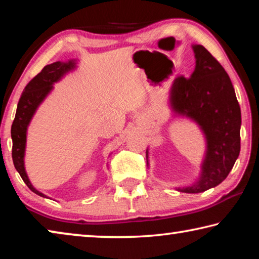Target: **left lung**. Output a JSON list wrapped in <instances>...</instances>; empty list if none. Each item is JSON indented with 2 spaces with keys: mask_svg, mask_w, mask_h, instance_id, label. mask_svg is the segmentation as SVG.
Returning a JSON list of instances; mask_svg holds the SVG:
<instances>
[{
  "mask_svg": "<svg viewBox=\"0 0 259 259\" xmlns=\"http://www.w3.org/2000/svg\"><path fill=\"white\" fill-rule=\"evenodd\" d=\"M195 68L190 78L177 76L169 90L174 117L199 126L205 143L198 178L190 185L175 187L184 193H201L229 176L240 154L241 109L229 74L200 45L192 46ZM148 148L146 150L147 168Z\"/></svg>",
  "mask_w": 259,
  "mask_h": 259,
  "instance_id": "left-lung-1",
  "label": "left lung"
}]
</instances>
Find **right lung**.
<instances>
[{
  "label": "right lung",
  "instance_id": "add662e5",
  "mask_svg": "<svg viewBox=\"0 0 259 259\" xmlns=\"http://www.w3.org/2000/svg\"><path fill=\"white\" fill-rule=\"evenodd\" d=\"M77 59H71L68 61H56L42 69V71L25 87L24 93L17 106L16 116L14 123L11 126V138H12V160L17 171L23 178L26 185L35 194L42 198H49L42 192L36 190L30 183L28 175L25 169V153L26 143H27V130L30 121L35 115V113L45 102L46 98L54 90V84L59 82L68 73L75 71L77 68ZM112 153H109V156Z\"/></svg>",
  "mask_w": 259,
  "mask_h": 259
}]
</instances>
